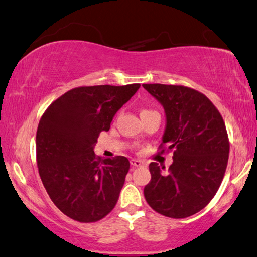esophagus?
I'll use <instances>...</instances> for the list:
<instances>
[{
    "label": "esophagus",
    "mask_w": 257,
    "mask_h": 257,
    "mask_svg": "<svg viewBox=\"0 0 257 257\" xmlns=\"http://www.w3.org/2000/svg\"><path fill=\"white\" fill-rule=\"evenodd\" d=\"M142 164H144V163H142V162L139 161V160H132L131 161V165L134 168H139V167H141Z\"/></svg>",
    "instance_id": "esophagus-1"
}]
</instances>
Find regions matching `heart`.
Here are the masks:
<instances>
[{"label": "heart", "mask_w": 257, "mask_h": 257, "mask_svg": "<svg viewBox=\"0 0 257 257\" xmlns=\"http://www.w3.org/2000/svg\"><path fill=\"white\" fill-rule=\"evenodd\" d=\"M151 112H154V110H152V109H147V108H144V109H141V111H140V116H145V115H147V113H151Z\"/></svg>", "instance_id": "obj_1"}]
</instances>
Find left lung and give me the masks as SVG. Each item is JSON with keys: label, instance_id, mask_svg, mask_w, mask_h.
I'll return each instance as SVG.
<instances>
[{"label": "left lung", "instance_id": "obj_1", "mask_svg": "<svg viewBox=\"0 0 257 257\" xmlns=\"http://www.w3.org/2000/svg\"><path fill=\"white\" fill-rule=\"evenodd\" d=\"M161 102L167 127L159 149L173 152L168 171L149 164L152 180L145 199L156 212L186 218L207 207L226 171L230 141L224 119L214 103L199 90L181 85L144 84Z\"/></svg>", "mask_w": 257, "mask_h": 257}]
</instances>
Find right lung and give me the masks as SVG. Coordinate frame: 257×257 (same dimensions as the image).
Masks as SVG:
<instances>
[{"label": "right lung", "mask_w": 257, "mask_h": 257, "mask_svg": "<svg viewBox=\"0 0 257 257\" xmlns=\"http://www.w3.org/2000/svg\"><path fill=\"white\" fill-rule=\"evenodd\" d=\"M139 87H76L55 100L39 121V175L55 206L77 222H97L116 206L130 162L125 156L102 160L93 147Z\"/></svg>", "instance_id": "obj_1"}]
</instances>
